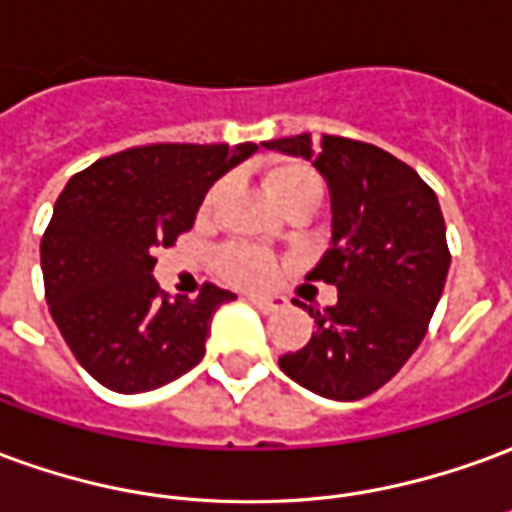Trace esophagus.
<instances>
[{
  "label": "esophagus",
  "mask_w": 512,
  "mask_h": 512,
  "mask_svg": "<svg viewBox=\"0 0 512 512\" xmlns=\"http://www.w3.org/2000/svg\"><path fill=\"white\" fill-rule=\"evenodd\" d=\"M249 302L260 307L263 313H274V310H280L285 305V299H280V296H249Z\"/></svg>",
  "instance_id": "esophagus-1"
}]
</instances>
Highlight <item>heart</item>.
<instances>
[{
    "instance_id": "obj_1",
    "label": "heart",
    "mask_w": 512,
    "mask_h": 512,
    "mask_svg": "<svg viewBox=\"0 0 512 512\" xmlns=\"http://www.w3.org/2000/svg\"><path fill=\"white\" fill-rule=\"evenodd\" d=\"M268 191L280 202V207L296 205V202H321V180L313 169H307L302 163H280L268 171ZM221 188H213L207 196V207L219 199ZM219 271L235 285H246V288H257V285H268L277 274V263L274 257L249 244H230L224 246L216 257Z\"/></svg>"
}]
</instances>
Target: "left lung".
I'll use <instances>...</instances> for the list:
<instances>
[{
	"label": "left lung",
	"mask_w": 512,
	"mask_h": 512,
	"mask_svg": "<svg viewBox=\"0 0 512 512\" xmlns=\"http://www.w3.org/2000/svg\"><path fill=\"white\" fill-rule=\"evenodd\" d=\"M263 146L310 160L332 207L330 249L307 280L335 285L338 302L307 307L316 332L280 368L318 396L363 399L416 352L441 299L452 257L438 196L407 163L363 141L324 135L313 144L305 132Z\"/></svg>",
	"instance_id": "obj_1"
}]
</instances>
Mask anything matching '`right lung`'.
I'll return each mask as SVG.
<instances>
[{
	"instance_id": "obj_1",
	"label": "right lung",
	"mask_w": 512,
	"mask_h": 512,
	"mask_svg": "<svg viewBox=\"0 0 512 512\" xmlns=\"http://www.w3.org/2000/svg\"><path fill=\"white\" fill-rule=\"evenodd\" d=\"M255 144H152L102 157L57 196L41 241L46 305L80 366L116 393L155 391L205 357L210 318L235 293L205 282L169 299L155 252Z\"/></svg>"
}]
</instances>
